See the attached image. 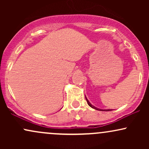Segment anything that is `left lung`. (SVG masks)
<instances>
[{
	"mask_svg": "<svg viewBox=\"0 0 149 149\" xmlns=\"http://www.w3.org/2000/svg\"><path fill=\"white\" fill-rule=\"evenodd\" d=\"M85 99H86V101H87V102H88V104L89 106H90V107L91 108H92V109H96V110H98V111H111V109H98V108H97V107H94L93 105H92L91 104H90V102H89L88 101V99H87V97H85Z\"/></svg>",
	"mask_w": 149,
	"mask_h": 149,
	"instance_id": "obj_1",
	"label": "left lung"
}]
</instances>
